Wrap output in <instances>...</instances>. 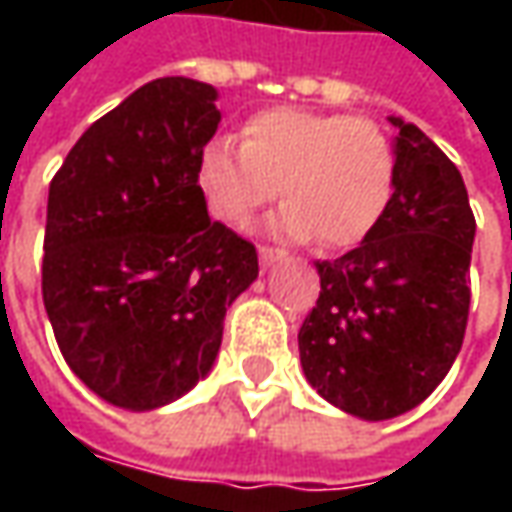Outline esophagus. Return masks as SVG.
Segmentation results:
<instances>
[{
    "instance_id": "obj_1",
    "label": "esophagus",
    "mask_w": 512,
    "mask_h": 512,
    "mask_svg": "<svg viewBox=\"0 0 512 512\" xmlns=\"http://www.w3.org/2000/svg\"><path fill=\"white\" fill-rule=\"evenodd\" d=\"M282 259H285V250H279V247H267V245L259 247V262H262L265 267L276 265V262H282Z\"/></svg>"
}]
</instances>
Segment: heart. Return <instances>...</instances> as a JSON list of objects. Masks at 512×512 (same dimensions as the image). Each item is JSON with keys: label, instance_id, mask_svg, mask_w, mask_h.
Wrapping results in <instances>:
<instances>
[{"label": "heart", "instance_id": "obj_1", "mask_svg": "<svg viewBox=\"0 0 512 512\" xmlns=\"http://www.w3.org/2000/svg\"><path fill=\"white\" fill-rule=\"evenodd\" d=\"M396 179L399 153L379 122L299 108L250 116L242 145L210 139L196 165L213 219L245 227L282 193L276 233L325 247L364 242L393 202Z\"/></svg>", "mask_w": 512, "mask_h": 512}]
</instances>
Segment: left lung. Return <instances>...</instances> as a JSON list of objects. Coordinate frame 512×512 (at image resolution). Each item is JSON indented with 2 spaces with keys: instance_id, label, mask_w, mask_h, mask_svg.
<instances>
[{
  "instance_id": "8db88e82",
  "label": "left lung",
  "mask_w": 512,
  "mask_h": 512,
  "mask_svg": "<svg viewBox=\"0 0 512 512\" xmlns=\"http://www.w3.org/2000/svg\"><path fill=\"white\" fill-rule=\"evenodd\" d=\"M399 179L379 227L333 262L299 330L316 393L350 416L384 422L422 404L447 376L470 313L476 219L459 168L399 116Z\"/></svg>"
}]
</instances>
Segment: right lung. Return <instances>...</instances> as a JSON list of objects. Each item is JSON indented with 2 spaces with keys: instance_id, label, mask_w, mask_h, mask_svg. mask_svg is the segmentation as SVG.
<instances>
[{
  "instance_id": "right-lung-1",
  "label": "right lung",
  "mask_w": 512,
  "mask_h": 512,
  "mask_svg": "<svg viewBox=\"0 0 512 512\" xmlns=\"http://www.w3.org/2000/svg\"><path fill=\"white\" fill-rule=\"evenodd\" d=\"M216 88L153 79L96 119L48 193L42 299L68 367L113 407L156 410L205 379L256 247L207 216L199 153Z\"/></svg>"
}]
</instances>
